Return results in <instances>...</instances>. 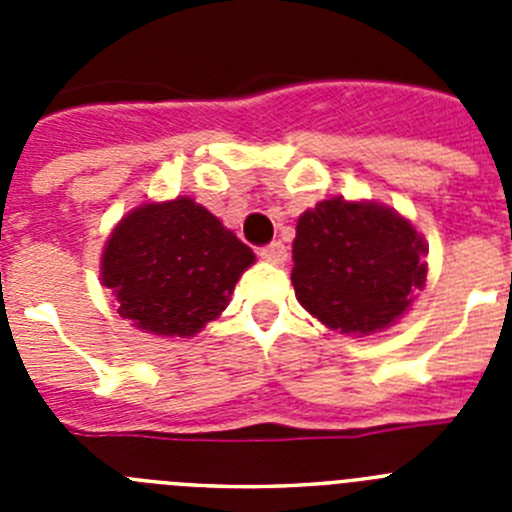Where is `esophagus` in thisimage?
<instances>
[{
  "mask_svg": "<svg viewBox=\"0 0 512 512\" xmlns=\"http://www.w3.org/2000/svg\"><path fill=\"white\" fill-rule=\"evenodd\" d=\"M259 256L264 261H269V264H284V261H287V248H284V243L274 241L269 243V246L261 248Z\"/></svg>",
  "mask_w": 512,
  "mask_h": 512,
  "instance_id": "obj_1",
  "label": "esophagus"
}]
</instances>
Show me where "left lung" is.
I'll return each instance as SVG.
<instances>
[{"instance_id":"left-lung-1","label":"left lung","mask_w":512,"mask_h":512,"mask_svg":"<svg viewBox=\"0 0 512 512\" xmlns=\"http://www.w3.org/2000/svg\"><path fill=\"white\" fill-rule=\"evenodd\" d=\"M425 253L423 235L392 207L330 197L297 220L295 295L330 330L372 336L425 287Z\"/></svg>"}]
</instances>
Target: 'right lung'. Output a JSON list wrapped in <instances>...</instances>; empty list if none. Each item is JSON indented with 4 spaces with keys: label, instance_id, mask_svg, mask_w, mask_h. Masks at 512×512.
<instances>
[{
    "label": "right lung",
    "instance_id": "1",
    "mask_svg": "<svg viewBox=\"0 0 512 512\" xmlns=\"http://www.w3.org/2000/svg\"><path fill=\"white\" fill-rule=\"evenodd\" d=\"M256 261L210 210L192 200L146 202L122 217L102 253V284L117 315L143 333L189 338L228 307Z\"/></svg>",
    "mask_w": 512,
    "mask_h": 512
}]
</instances>
